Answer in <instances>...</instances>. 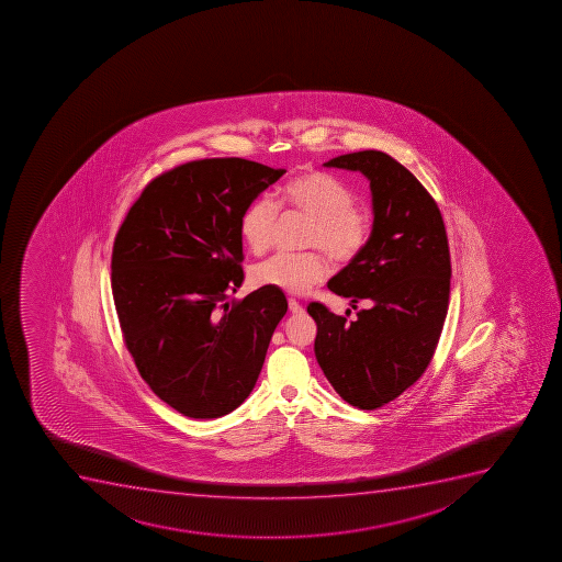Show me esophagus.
Listing matches in <instances>:
<instances>
[{
	"label": "esophagus",
	"instance_id": "obj_1",
	"mask_svg": "<svg viewBox=\"0 0 562 562\" xmlns=\"http://www.w3.org/2000/svg\"><path fill=\"white\" fill-rule=\"evenodd\" d=\"M290 312L293 315H301L304 312V307H302L301 302H296L295 299H290Z\"/></svg>",
	"mask_w": 562,
	"mask_h": 562
}]
</instances>
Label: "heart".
<instances>
[{
	"instance_id": "heart-1",
	"label": "heart",
	"mask_w": 562,
	"mask_h": 562,
	"mask_svg": "<svg viewBox=\"0 0 562 562\" xmlns=\"http://www.w3.org/2000/svg\"><path fill=\"white\" fill-rule=\"evenodd\" d=\"M280 203L312 217L307 247L323 248L337 263H350L361 255L370 239L372 220L367 209L357 205L350 187L331 173H304L280 189ZM278 203L261 194L249 201L239 216V234L255 255L269 249L277 228ZM317 249L307 252H278L258 263L255 282L263 288L293 295L306 293L328 274V258Z\"/></svg>"
}]
</instances>
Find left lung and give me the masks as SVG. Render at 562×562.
I'll return each mask as SVG.
<instances>
[{"label":"left lung","mask_w":562,"mask_h":562,"mask_svg":"<svg viewBox=\"0 0 562 562\" xmlns=\"http://www.w3.org/2000/svg\"><path fill=\"white\" fill-rule=\"evenodd\" d=\"M326 167L370 179L373 228L361 255L328 282L335 295L351 299L353 310L357 302L368 307L348 321L312 302L315 356L346 403L375 411L400 397L432 361L449 307L447 231L432 195L389 154L353 151Z\"/></svg>","instance_id":"1"}]
</instances>
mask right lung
I'll return each instance as SVG.
<instances>
[{"label": "right lung", "mask_w": 562, "mask_h": 562, "mask_svg": "<svg viewBox=\"0 0 562 562\" xmlns=\"http://www.w3.org/2000/svg\"><path fill=\"white\" fill-rule=\"evenodd\" d=\"M284 173L241 157L184 162L146 184L115 236L124 345L154 394L183 416L238 408L288 312L272 288L227 302L244 282L239 216Z\"/></svg>", "instance_id": "1"}]
</instances>
